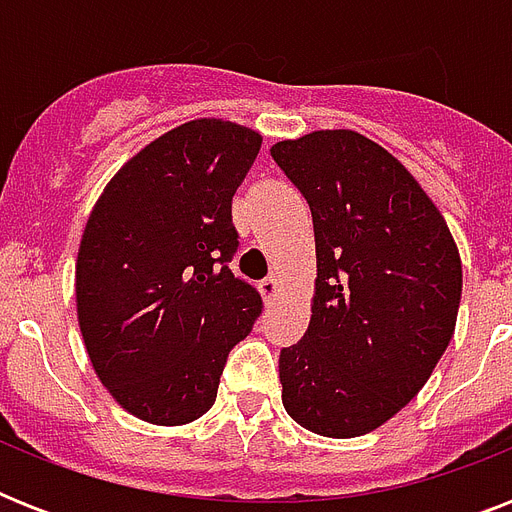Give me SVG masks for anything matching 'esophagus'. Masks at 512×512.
<instances>
[{
    "label": "esophagus",
    "mask_w": 512,
    "mask_h": 512,
    "mask_svg": "<svg viewBox=\"0 0 512 512\" xmlns=\"http://www.w3.org/2000/svg\"><path fill=\"white\" fill-rule=\"evenodd\" d=\"M281 289V279L276 276V273H271L268 279L260 281V292H263L265 303H271V300H276V295H279Z\"/></svg>",
    "instance_id": "1"
}]
</instances>
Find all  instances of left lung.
<instances>
[{"mask_svg":"<svg viewBox=\"0 0 512 512\" xmlns=\"http://www.w3.org/2000/svg\"><path fill=\"white\" fill-rule=\"evenodd\" d=\"M303 193L316 292L303 340L281 350L284 409L329 438L380 428L428 382L454 335L462 263L449 225L396 156L353 130L271 148Z\"/></svg>","mask_w":512,"mask_h":512,"instance_id":"obj_1","label":"left lung"}]
</instances>
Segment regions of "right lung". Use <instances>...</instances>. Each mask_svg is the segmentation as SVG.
<instances>
[{
  "instance_id": "right-lung-1",
  "label": "right lung",
  "mask_w": 512,
  "mask_h": 512,
  "mask_svg": "<svg viewBox=\"0 0 512 512\" xmlns=\"http://www.w3.org/2000/svg\"><path fill=\"white\" fill-rule=\"evenodd\" d=\"M260 132L196 119L148 143L95 201L76 257V316L116 404L151 425L212 409L225 358L263 311L228 268L231 201Z\"/></svg>"
}]
</instances>
